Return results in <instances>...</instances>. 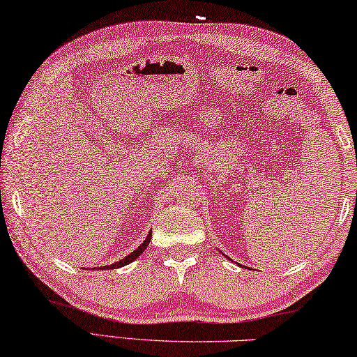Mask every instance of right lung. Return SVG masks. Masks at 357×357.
I'll use <instances>...</instances> for the list:
<instances>
[{
    "label": "right lung",
    "instance_id": "1",
    "mask_svg": "<svg viewBox=\"0 0 357 357\" xmlns=\"http://www.w3.org/2000/svg\"><path fill=\"white\" fill-rule=\"evenodd\" d=\"M150 238H151V232H149V236L145 237V241L139 245V247L134 250V251H131L130 255L128 256H125L123 259H120V261H116L115 264H110V266H102V267H99V268H119V267H123V266H128L130 264V262H132V261H136L140 255L144 253V250L149 247V243H150Z\"/></svg>",
    "mask_w": 357,
    "mask_h": 357
}]
</instances>
